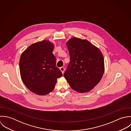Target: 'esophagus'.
<instances>
[{"label": "esophagus", "mask_w": 131, "mask_h": 131, "mask_svg": "<svg viewBox=\"0 0 131 131\" xmlns=\"http://www.w3.org/2000/svg\"><path fill=\"white\" fill-rule=\"evenodd\" d=\"M60 70L62 71V73L63 74L64 73V70H65V68L64 67H60Z\"/></svg>", "instance_id": "1"}]
</instances>
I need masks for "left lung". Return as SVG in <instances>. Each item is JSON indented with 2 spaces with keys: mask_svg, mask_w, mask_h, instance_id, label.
I'll return each mask as SVG.
<instances>
[{
  "mask_svg": "<svg viewBox=\"0 0 131 131\" xmlns=\"http://www.w3.org/2000/svg\"><path fill=\"white\" fill-rule=\"evenodd\" d=\"M66 45L70 60L64 77L74 90L79 93L88 92L103 77V54L98 48L86 40L73 37Z\"/></svg>",
  "mask_w": 131,
  "mask_h": 131,
  "instance_id": "obj_1",
  "label": "left lung"
}]
</instances>
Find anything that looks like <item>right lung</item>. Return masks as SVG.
<instances>
[{"label":"right lung","mask_w":131,"mask_h":131,"mask_svg":"<svg viewBox=\"0 0 131 131\" xmlns=\"http://www.w3.org/2000/svg\"><path fill=\"white\" fill-rule=\"evenodd\" d=\"M53 45L43 40L31 45L21 56L19 67L22 80L32 92L46 95L54 88L63 74L56 66Z\"/></svg>","instance_id":"1"}]
</instances>
